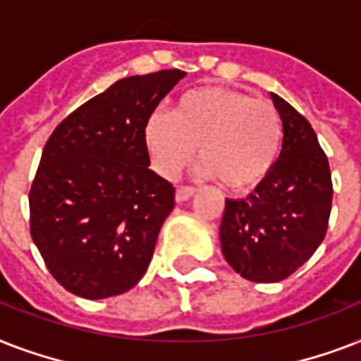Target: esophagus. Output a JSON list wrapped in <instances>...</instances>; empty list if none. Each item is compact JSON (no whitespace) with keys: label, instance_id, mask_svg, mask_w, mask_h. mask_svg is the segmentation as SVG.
I'll return each mask as SVG.
<instances>
[{"label":"esophagus","instance_id":"1","mask_svg":"<svg viewBox=\"0 0 361 361\" xmlns=\"http://www.w3.org/2000/svg\"><path fill=\"white\" fill-rule=\"evenodd\" d=\"M192 195H195V187L180 185L176 189V200H178V202H185L187 198H191Z\"/></svg>","mask_w":361,"mask_h":361}]
</instances>
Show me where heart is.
Listing matches in <instances>:
<instances>
[{
  "label": "heart",
  "instance_id": "obj_1",
  "mask_svg": "<svg viewBox=\"0 0 361 361\" xmlns=\"http://www.w3.org/2000/svg\"><path fill=\"white\" fill-rule=\"evenodd\" d=\"M153 169L174 178L200 147L202 174L217 176L232 191L262 183L279 157L283 123L268 99L219 86L183 93L172 116L155 110L144 127Z\"/></svg>",
  "mask_w": 361,
  "mask_h": 361
}]
</instances>
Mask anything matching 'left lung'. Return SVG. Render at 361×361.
I'll return each mask as SVG.
<instances>
[{
    "mask_svg": "<svg viewBox=\"0 0 361 361\" xmlns=\"http://www.w3.org/2000/svg\"><path fill=\"white\" fill-rule=\"evenodd\" d=\"M283 121V147L252 195L226 198L221 247L226 262L255 283L286 279L319 249L328 231L331 172L313 127L271 93Z\"/></svg>",
    "mask_w": 361,
    "mask_h": 361,
    "instance_id": "left-lung-1",
    "label": "left lung"
}]
</instances>
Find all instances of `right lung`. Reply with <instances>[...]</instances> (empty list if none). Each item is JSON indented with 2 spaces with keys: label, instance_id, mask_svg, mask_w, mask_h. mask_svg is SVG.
Wrapping results in <instances>:
<instances>
[{
  "label": "right lung",
  "instance_id": "1",
  "mask_svg": "<svg viewBox=\"0 0 361 361\" xmlns=\"http://www.w3.org/2000/svg\"><path fill=\"white\" fill-rule=\"evenodd\" d=\"M183 76L164 69L121 78L47 140L30 189V231L48 271L76 296L123 294L152 262L176 189L147 169L144 127Z\"/></svg>",
  "mask_w": 361,
  "mask_h": 361
}]
</instances>
